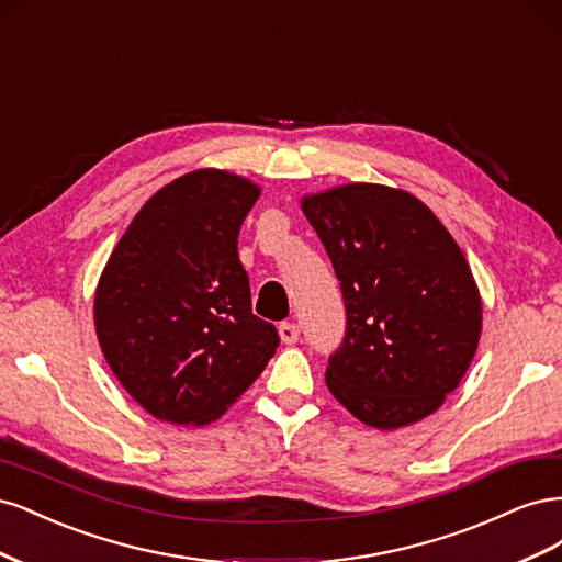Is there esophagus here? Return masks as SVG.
<instances>
[{
    "label": "esophagus",
    "instance_id": "esophagus-1",
    "mask_svg": "<svg viewBox=\"0 0 562 562\" xmlns=\"http://www.w3.org/2000/svg\"><path fill=\"white\" fill-rule=\"evenodd\" d=\"M279 335H281V342L283 345H295L297 339H300V328L295 326V323L285 321V323H281V326H279Z\"/></svg>",
    "mask_w": 562,
    "mask_h": 562
}]
</instances>
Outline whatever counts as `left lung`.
<instances>
[{
    "label": "left lung",
    "mask_w": 562,
    "mask_h": 562,
    "mask_svg": "<svg viewBox=\"0 0 562 562\" xmlns=\"http://www.w3.org/2000/svg\"><path fill=\"white\" fill-rule=\"evenodd\" d=\"M302 213L347 307L345 342L326 370L330 394L382 431L429 417L467 375L483 330L462 248L427 203L386 184L307 194Z\"/></svg>",
    "instance_id": "8db88e82"
}]
</instances>
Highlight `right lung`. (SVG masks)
Returning <instances> with one entry per match:
<instances>
[{"instance_id":"obj_1","label":"right lung","mask_w":562,"mask_h":562,"mask_svg":"<svg viewBox=\"0 0 562 562\" xmlns=\"http://www.w3.org/2000/svg\"><path fill=\"white\" fill-rule=\"evenodd\" d=\"M260 184L220 168L168 182L135 213L98 279L100 349L131 398L203 427L258 380L279 333L250 310L236 239Z\"/></svg>"}]
</instances>
